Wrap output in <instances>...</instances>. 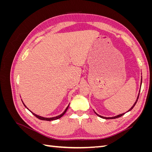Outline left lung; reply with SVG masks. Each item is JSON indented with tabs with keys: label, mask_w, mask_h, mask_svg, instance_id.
Returning a JSON list of instances; mask_svg holds the SVG:
<instances>
[{
	"label": "left lung",
	"mask_w": 152,
	"mask_h": 152,
	"mask_svg": "<svg viewBox=\"0 0 152 152\" xmlns=\"http://www.w3.org/2000/svg\"><path fill=\"white\" fill-rule=\"evenodd\" d=\"M141 82H142V79H141ZM139 93H140V92ZM139 95H140V93L138 94V96H137V99H136V102H135V103H134V104L132 105V107L128 110L127 111V112H129V111H131V110L134 107V106H135V104H136V103H137V99H138V98H139ZM94 113L97 115L98 116V117H101V118H105V119H114V118H118V117H121V116H122V115H124V114H125V113H122V114H120V115H117V116H115V117H103V116H101V115H98V113H96L95 112H94Z\"/></svg>",
	"instance_id": "8db88e82"
}]
</instances>
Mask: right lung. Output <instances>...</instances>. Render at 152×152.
I'll use <instances>...</instances> for the list:
<instances>
[{
    "label": "right lung",
    "instance_id": "right-lung-1",
    "mask_svg": "<svg viewBox=\"0 0 152 152\" xmlns=\"http://www.w3.org/2000/svg\"><path fill=\"white\" fill-rule=\"evenodd\" d=\"M22 101V100H21ZM23 104H24V106L25 107L28 109L29 111L34 115H35L37 118H38L39 119H40V120H42V121H54V120H57V119H58V118H61V117H63V115L65 114V113H66V110H67V109H68V107H69V105H70V104H69L68 105V107L66 108V109L65 110V111H64L61 115H58V116H56V117H50V118H46V117H41V116H39V115H36L35 113H33L31 111H30V110L27 108L26 107V105L23 103Z\"/></svg>",
    "mask_w": 152,
    "mask_h": 152
}]
</instances>
